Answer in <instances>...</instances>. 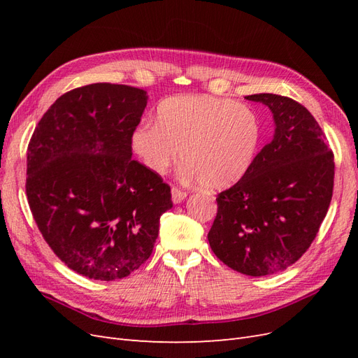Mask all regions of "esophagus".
<instances>
[{"label":"esophagus","instance_id":"34e87169","mask_svg":"<svg viewBox=\"0 0 358 358\" xmlns=\"http://www.w3.org/2000/svg\"><path fill=\"white\" fill-rule=\"evenodd\" d=\"M187 196H188L187 191H183V189L178 188V187H173L171 188V199H173V201H175V203L183 201V200L187 199Z\"/></svg>","mask_w":358,"mask_h":358}]
</instances>
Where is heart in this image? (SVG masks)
<instances>
[{
	"label": "heart",
	"mask_w": 358,
	"mask_h": 358,
	"mask_svg": "<svg viewBox=\"0 0 358 358\" xmlns=\"http://www.w3.org/2000/svg\"><path fill=\"white\" fill-rule=\"evenodd\" d=\"M259 137V121L249 107L212 95L179 94L158 104L157 124H140L131 142L145 166L158 175L182 155L187 178L225 188L251 169Z\"/></svg>",
	"instance_id": "heart-1"
}]
</instances>
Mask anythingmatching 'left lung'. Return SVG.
I'll list each match as a JSON object with an SVG mask.
<instances>
[{
	"instance_id": "left-lung-1",
	"label": "left lung",
	"mask_w": 358,
	"mask_h": 358,
	"mask_svg": "<svg viewBox=\"0 0 358 358\" xmlns=\"http://www.w3.org/2000/svg\"><path fill=\"white\" fill-rule=\"evenodd\" d=\"M246 100L272 110L275 136L246 175L218 194L208 239L236 272L266 276L294 264L315 239L333 196L334 155L305 106L276 94Z\"/></svg>"
}]
</instances>
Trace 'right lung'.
Masks as SVG:
<instances>
[{
  "mask_svg": "<svg viewBox=\"0 0 358 358\" xmlns=\"http://www.w3.org/2000/svg\"><path fill=\"white\" fill-rule=\"evenodd\" d=\"M146 103L133 86L86 85L61 95L29 140L31 213L61 262L90 279H122L142 266L173 206L158 173L131 158Z\"/></svg>",
  "mask_w": 358,
  "mask_h": 358,
  "instance_id": "add662e5",
  "label": "right lung"
}]
</instances>
